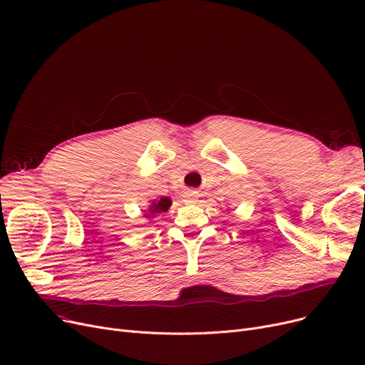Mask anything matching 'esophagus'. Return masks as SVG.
Wrapping results in <instances>:
<instances>
[{
	"instance_id": "34e87169",
	"label": "esophagus",
	"mask_w": 365,
	"mask_h": 365,
	"mask_svg": "<svg viewBox=\"0 0 365 365\" xmlns=\"http://www.w3.org/2000/svg\"><path fill=\"white\" fill-rule=\"evenodd\" d=\"M183 200H185V202H187V204L197 202V201H198V194H197V191H186V192L183 194Z\"/></svg>"
}]
</instances>
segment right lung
Segmentation results:
<instances>
[{
  "label": "right lung",
  "mask_w": 365,
  "mask_h": 365,
  "mask_svg": "<svg viewBox=\"0 0 365 365\" xmlns=\"http://www.w3.org/2000/svg\"><path fill=\"white\" fill-rule=\"evenodd\" d=\"M170 205H171L170 198L164 197V198H161V200L158 201V202H152V205H150V210H149V212H150V215H156V213H161V212H167Z\"/></svg>",
  "instance_id": "add662e5"
}]
</instances>
